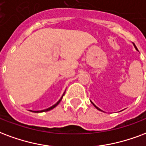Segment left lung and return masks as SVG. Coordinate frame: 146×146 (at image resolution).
<instances>
[{"label":"left lung","instance_id":"8db88e82","mask_svg":"<svg viewBox=\"0 0 146 146\" xmlns=\"http://www.w3.org/2000/svg\"><path fill=\"white\" fill-rule=\"evenodd\" d=\"M133 45H134V46H135V49H136V50H138V48H137V47H136V46H135V44H134V43H133ZM91 103H92V104H94V107H95V108H96L98 109V110H100V108H98V107L96 106V105H95L93 103V102H91ZM100 111H101V110H100Z\"/></svg>","mask_w":146,"mask_h":146}]
</instances>
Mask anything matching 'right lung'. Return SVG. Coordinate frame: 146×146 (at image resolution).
<instances>
[{"instance_id":"obj_1","label":"right lung","mask_w":146,"mask_h":146,"mask_svg":"<svg viewBox=\"0 0 146 146\" xmlns=\"http://www.w3.org/2000/svg\"><path fill=\"white\" fill-rule=\"evenodd\" d=\"M64 94H65V93H64ZM64 94H62V98L59 99V101H58V102H57L56 104H55L54 105H52V107H50V108H47V109H45V110H42V111H30L35 112V113H40V112H44V111H50V110H52V109H53L54 108H56V107L57 105L59 104V102H60V101H61V100H62V97H63V95H64Z\"/></svg>"}]
</instances>
